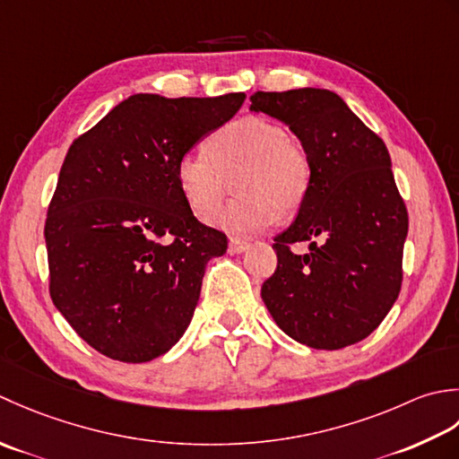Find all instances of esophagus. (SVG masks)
Wrapping results in <instances>:
<instances>
[{
  "instance_id": "34e87169",
  "label": "esophagus",
  "mask_w": 459,
  "mask_h": 459,
  "mask_svg": "<svg viewBox=\"0 0 459 459\" xmlns=\"http://www.w3.org/2000/svg\"><path fill=\"white\" fill-rule=\"evenodd\" d=\"M249 247V243L246 239H239V238H231L230 239V251L231 254H243Z\"/></svg>"
}]
</instances>
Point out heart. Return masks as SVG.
Masks as SVG:
<instances>
[{
  "instance_id": "1",
  "label": "heart",
  "mask_w": 459,
  "mask_h": 459,
  "mask_svg": "<svg viewBox=\"0 0 459 459\" xmlns=\"http://www.w3.org/2000/svg\"><path fill=\"white\" fill-rule=\"evenodd\" d=\"M231 180L239 194L213 223L247 236L277 216L301 210L313 180L307 148L269 118L243 117L223 125L204 151L186 152L176 162V182L184 202L200 218H210L226 198Z\"/></svg>"
}]
</instances>
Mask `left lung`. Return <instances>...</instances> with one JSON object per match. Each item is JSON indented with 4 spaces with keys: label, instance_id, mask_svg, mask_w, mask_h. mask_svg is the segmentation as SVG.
Masks as SVG:
<instances>
[{
    "label": "left lung",
    "instance_id": "left-lung-1",
    "mask_svg": "<svg viewBox=\"0 0 459 459\" xmlns=\"http://www.w3.org/2000/svg\"><path fill=\"white\" fill-rule=\"evenodd\" d=\"M249 100L289 125L313 164L297 220L275 238L277 269L261 297L297 342L344 349L385 321L402 287L408 212L386 144L331 91H257ZM297 240H311L312 251L293 255Z\"/></svg>",
    "mask_w": 459,
    "mask_h": 459
}]
</instances>
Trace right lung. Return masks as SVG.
Instances as JSON below:
<instances>
[{
  "label": "right lung",
  "instance_id": "right-lung-1",
  "mask_svg": "<svg viewBox=\"0 0 459 459\" xmlns=\"http://www.w3.org/2000/svg\"><path fill=\"white\" fill-rule=\"evenodd\" d=\"M243 100L133 95L73 140L45 220L49 295L105 357L148 362L188 329L228 238L195 220L176 162Z\"/></svg>",
  "mask_w": 459,
  "mask_h": 459
}]
</instances>
